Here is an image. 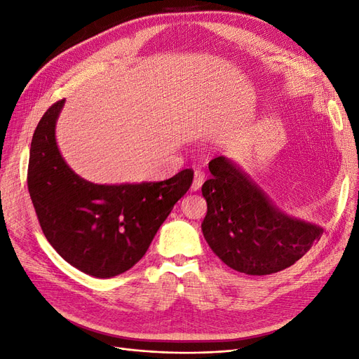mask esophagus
Returning <instances> with one entry per match:
<instances>
[{
	"label": "esophagus",
	"instance_id": "34e87169",
	"mask_svg": "<svg viewBox=\"0 0 359 359\" xmlns=\"http://www.w3.org/2000/svg\"><path fill=\"white\" fill-rule=\"evenodd\" d=\"M203 181H205V175H203V173H202L201 170L194 172L193 182H191V191H198V190L202 187Z\"/></svg>",
	"mask_w": 359,
	"mask_h": 359
}]
</instances>
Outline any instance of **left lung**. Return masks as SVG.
Segmentation results:
<instances>
[{"instance_id":"left-lung-1","label":"left lung","mask_w":359,"mask_h":359,"mask_svg":"<svg viewBox=\"0 0 359 359\" xmlns=\"http://www.w3.org/2000/svg\"><path fill=\"white\" fill-rule=\"evenodd\" d=\"M212 178L205 181L206 201L202 232L212 252L235 271L248 276L278 273L297 262L323 229L287 215L227 157L210 161Z\"/></svg>"}]
</instances>
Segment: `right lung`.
I'll return each mask as SVG.
<instances>
[{"mask_svg": "<svg viewBox=\"0 0 359 359\" xmlns=\"http://www.w3.org/2000/svg\"><path fill=\"white\" fill-rule=\"evenodd\" d=\"M64 102L49 107L32 136L28 191L41 231L57 253L85 274L111 278L144 257L173 205L190 189L193 170L140 184L81 178L57 145L55 126Z\"/></svg>", "mask_w": 359, "mask_h": 359, "instance_id": "right-lung-1", "label": "right lung"}]
</instances>
